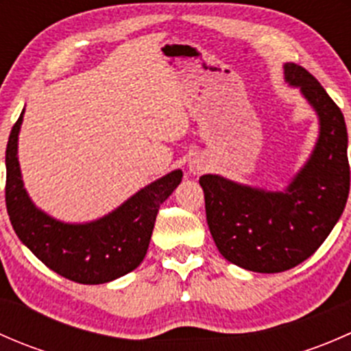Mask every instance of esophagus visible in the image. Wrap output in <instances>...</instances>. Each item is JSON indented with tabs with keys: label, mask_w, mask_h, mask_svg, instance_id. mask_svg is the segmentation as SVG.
<instances>
[{
	"label": "esophagus",
	"mask_w": 351,
	"mask_h": 351,
	"mask_svg": "<svg viewBox=\"0 0 351 351\" xmlns=\"http://www.w3.org/2000/svg\"><path fill=\"white\" fill-rule=\"evenodd\" d=\"M205 168H207V165H205V161H202V159L192 158L189 161V169L190 173H193V175H200Z\"/></svg>",
	"instance_id": "34e87169"
}]
</instances>
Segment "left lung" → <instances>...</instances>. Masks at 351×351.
<instances>
[{"mask_svg":"<svg viewBox=\"0 0 351 351\" xmlns=\"http://www.w3.org/2000/svg\"><path fill=\"white\" fill-rule=\"evenodd\" d=\"M284 73L319 117V137L304 168L284 192L253 189L219 175L198 180L217 250L228 261L256 274L290 270L316 253L341 217L350 192L341 110L302 66L287 62Z\"/></svg>","mask_w":351,"mask_h":351,"instance_id":"8db88e82","label":"left lung"}]
</instances>
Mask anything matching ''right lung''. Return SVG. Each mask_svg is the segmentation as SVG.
Returning <instances> with one entry per match:
<instances>
[{
	"label": "right lung",
	"instance_id": "right-lung-1",
	"mask_svg": "<svg viewBox=\"0 0 351 351\" xmlns=\"http://www.w3.org/2000/svg\"><path fill=\"white\" fill-rule=\"evenodd\" d=\"M23 112L6 146V210L25 246L52 271L77 284L112 282L141 265L149 247L159 207L182 182V169L168 173L98 221L66 224L34 205L23 189L19 132Z\"/></svg>",
	"mask_w": 351,
	"mask_h": 351
}]
</instances>
